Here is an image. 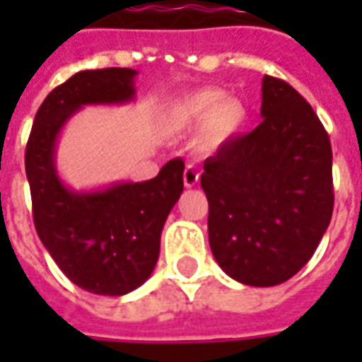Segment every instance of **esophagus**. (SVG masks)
<instances>
[{
	"label": "esophagus",
	"instance_id": "esophagus-1",
	"mask_svg": "<svg viewBox=\"0 0 362 362\" xmlns=\"http://www.w3.org/2000/svg\"><path fill=\"white\" fill-rule=\"evenodd\" d=\"M197 182H199V173L194 166H186V170H184V184H186V188H194V186H197Z\"/></svg>",
	"mask_w": 362,
	"mask_h": 362
}]
</instances>
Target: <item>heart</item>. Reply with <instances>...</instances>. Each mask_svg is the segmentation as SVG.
<instances>
[{
  "label": "heart",
  "mask_w": 362,
  "mask_h": 362,
  "mask_svg": "<svg viewBox=\"0 0 362 362\" xmlns=\"http://www.w3.org/2000/svg\"><path fill=\"white\" fill-rule=\"evenodd\" d=\"M248 122V110L238 98L219 89H204L176 98L166 112V126L174 134L199 132L205 149H217L240 134Z\"/></svg>",
  "instance_id": "b5f03b06"
}]
</instances>
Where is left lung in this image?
Returning a JSON list of instances; mask_svg holds the SVG:
<instances>
[{"mask_svg": "<svg viewBox=\"0 0 362 362\" xmlns=\"http://www.w3.org/2000/svg\"><path fill=\"white\" fill-rule=\"evenodd\" d=\"M262 124L205 158L209 246L238 283L273 287L318 248L334 211L332 145L288 83L264 75Z\"/></svg>", "mask_w": 362, "mask_h": 362, "instance_id": "obj_1", "label": "left lung"}]
</instances>
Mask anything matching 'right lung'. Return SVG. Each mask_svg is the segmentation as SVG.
<instances>
[{"mask_svg": "<svg viewBox=\"0 0 362 362\" xmlns=\"http://www.w3.org/2000/svg\"><path fill=\"white\" fill-rule=\"evenodd\" d=\"M137 71L87 69L52 90L36 112L25 153L33 217L40 243L66 277L93 295L122 296L157 266L165 221L184 192L182 158L145 182L74 189L56 165L58 139L83 106L135 100Z\"/></svg>", "mask_w": 362, "mask_h": 362, "instance_id": "obj_1", "label": "right lung"}]
</instances>
